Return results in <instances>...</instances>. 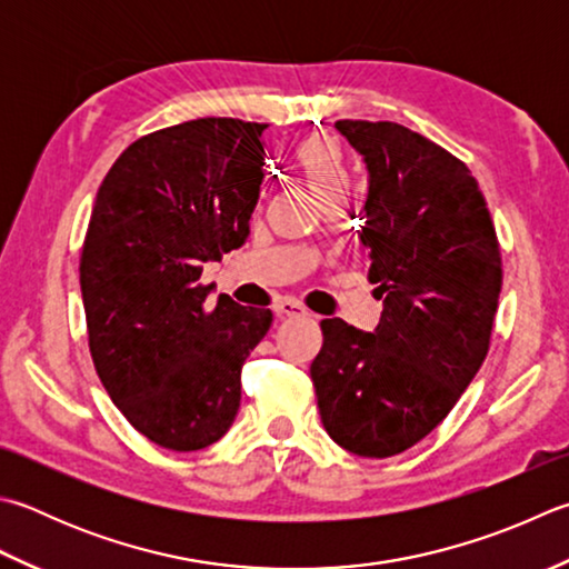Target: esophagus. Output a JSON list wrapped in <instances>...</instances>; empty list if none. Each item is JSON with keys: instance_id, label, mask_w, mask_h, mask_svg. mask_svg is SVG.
I'll return each mask as SVG.
<instances>
[{"instance_id": "esophagus-1", "label": "esophagus", "mask_w": 569, "mask_h": 569, "mask_svg": "<svg viewBox=\"0 0 569 569\" xmlns=\"http://www.w3.org/2000/svg\"><path fill=\"white\" fill-rule=\"evenodd\" d=\"M273 310L281 318H296V316H306V308L300 306V303H296V300H291V298H281V300H276L273 303Z\"/></svg>"}]
</instances>
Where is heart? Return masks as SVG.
<instances>
[{
    "label": "heart",
    "mask_w": 569,
    "mask_h": 569,
    "mask_svg": "<svg viewBox=\"0 0 569 569\" xmlns=\"http://www.w3.org/2000/svg\"><path fill=\"white\" fill-rule=\"evenodd\" d=\"M298 164L320 197L348 189V170H345L340 148L332 140L313 138L300 144Z\"/></svg>",
    "instance_id": "b5f03b06"
}]
</instances>
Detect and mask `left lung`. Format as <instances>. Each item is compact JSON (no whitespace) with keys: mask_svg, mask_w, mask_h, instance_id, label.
Segmentation results:
<instances>
[{"mask_svg":"<svg viewBox=\"0 0 569 569\" xmlns=\"http://www.w3.org/2000/svg\"><path fill=\"white\" fill-rule=\"evenodd\" d=\"M336 130L367 164L360 249L382 316L372 332L322 320L310 377L330 439L387 459L439 427L483 365L503 266L461 160L389 120H338Z\"/></svg>","mask_w":569,"mask_h":569,"instance_id":"8db88e82","label":"left lung"}]
</instances>
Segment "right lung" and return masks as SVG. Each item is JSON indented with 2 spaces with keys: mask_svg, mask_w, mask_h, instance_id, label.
Wrapping results in <instances>:
<instances>
[{
  "mask_svg": "<svg viewBox=\"0 0 569 569\" xmlns=\"http://www.w3.org/2000/svg\"><path fill=\"white\" fill-rule=\"evenodd\" d=\"M269 126L199 118L136 140L96 194L81 293L96 372L142 437L170 451L219 441L269 308L209 300L204 263L249 239Z\"/></svg>",
  "mask_w": 569,
  "mask_h": 569,
  "instance_id": "1",
  "label": "right lung"
}]
</instances>
